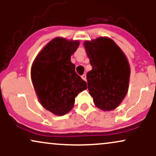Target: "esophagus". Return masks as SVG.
<instances>
[{
  "label": "esophagus",
  "mask_w": 156,
  "mask_h": 156,
  "mask_svg": "<svg viewBox=\"0 0 156 156\" xmlns=\"http://www.w3.org/2000/svg\"><path fill=\"white\" fill-rule=\"evenodd\" d=\"M81 78H82V79H83V80H87V76H86L85 74H83V76H81Z\"/></svg>",
  "instance_id": "obj_1"
}]
</instances>
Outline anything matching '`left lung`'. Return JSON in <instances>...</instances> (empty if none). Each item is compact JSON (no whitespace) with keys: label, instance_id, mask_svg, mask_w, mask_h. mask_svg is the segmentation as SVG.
I'll return each instance as SVG.
<instances>
[{"label":"left lung","instance_id":"8db88e82","mask_svg":"<svg viewBox=\"0 0 156 156\" xmlns=\"http://www.w3.org/2000/svg\"><path fill=\"white\" fill-rule=\"evenodd\" d=\"M92 69L87 73L89 94L103 111L119 106L128 91L130 67L126 55L108 37H98L83 43Z\"/></svg>","mask_w":156,"mask_h":156}]
</instances>
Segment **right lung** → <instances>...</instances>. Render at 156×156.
I'll return each instance as SVG.
<instances>
[{
  "label": "right lung",
  "instance_id": "right-lung-1",
  "mask_svg": "<svg viewBox=\"0 0 156 156\" xmlns=\"http://www.w3.org/2000/svg\"><path fill=\"white\" fill-rule=\"evenodd\" d=\"M80 44L78 40L55 37L42 48L31 66V77L40 104L57 116L74 106L78 93L87 89L75 70L70 58Z\"/></svg>",
  "mask_w": 156,
  "mask_h": 156
}]
</instances>
